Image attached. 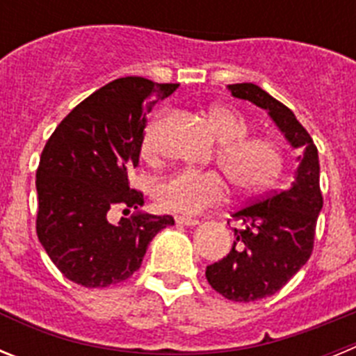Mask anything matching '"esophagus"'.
Instances as JSON below:
<instances>
[{"instance_id": "obj_1", "label": "esophagus", "mask_w": 356, "mask_h": 356, "mask_svg": "<svg viewBox=\"0 0 356 356\" xmlns=\"http://www.w3.org/2000/svg\"><path fill=\"white\" fill-rule=\"evenodd\" d=\"M175 219H176V222H178V225H184V226H196V225H200V221H197L196 217L176 216Z\"/></svg>"}]
</instances>
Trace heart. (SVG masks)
Returning <instances> with one entry per match:
<instances>
[{"mask_svg": "<svg viewBox=\"0 0 356 356\" xmlns=\"http://www.w3.org/2000/svg\"><path fill=\"white\" fill-rule=\"evenodd\" d=\"M209 124L221 140L217 163L242 196L262 193L275 184L284 168V151L276 140L250 134V122L232 106L217 105L209 110ZM155 143L147 135L143 153L155 155ZM159 205L171 212L200 213L226 200L228 187L217 171L181 169L165 176L155 188Z\"/></svg>", "mask_w": 356, "mask_h": 356, "instance_id": "b5f03b06", "label": "heart"}]
</instances>
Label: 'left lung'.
Wrapping results in <instances>:
<instances>
[{"mask_svg":"<svg viewBox=\"0 0 356 356\" xmlns=\"http://www.w3.org/2000/svg\"><path fill=\"white\" fill-rule=\"evenodd\" d=\"M232 96L266 108L292 147L300 165L287 188L273 191L232 213L234 246L207 267V280L226 300L250 303L273 296L307 264L314 251L317 216L323 209L319 156L312 137L292 110L254 83L228 85Z\"/></svg>","mask_w":356,"mask_h":356,"instance_id":"obj_1","label":"left lung"}]
</instances>
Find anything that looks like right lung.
Returning <instances> with one entry per match:
<instances>
[{"label":"right lung","instance_id":"1","mask_svg":"<svg viewBox=\"0 0 356 356\" xmlns=\"http://www.w3.org/2000/svg\"><path fill=\"white\" fill-rule=\"evenodd\" d=\"M176 89L178 83L118 78L74 106L44 146L35 180L37 237L58 271L81 287L130 278L151 238L175 225L171 216L140 212L110 222V210L143 207L128 171L139 165L146 114Z\"/></svg>","mask_w":356,"mask_h":356}]
</instances>
